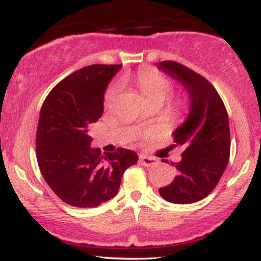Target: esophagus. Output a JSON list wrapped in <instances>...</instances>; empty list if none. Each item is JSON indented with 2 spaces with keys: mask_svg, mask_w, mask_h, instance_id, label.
I'll use <instances>...</instances> for the list:
<instances>
[{
  "mask_svg": "<svg viewBox=\"0 0 261 261\" xmlns=\"http://www.w3.org/2000/svg\"><path fill=\"white\" fill-rule=\"evenodd\" d=\"M140 162H141V164H142V166L151 167V166H154V164L157 163V160H155L154 157H149V155L141 154L140 155Z\"/></svg>",
  "mask_w": 261,
  "mask_h": 261,
  "instance_id": "esophagus-1",
  "label": "esophagus"
}]
</instances>
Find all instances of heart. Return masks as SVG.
<instances>
[{"label":"heart","mask_w":261,"mask_h":261,"mask_svg":"<svg viewBox=\"0 0 261 261\" xmlns=\"http://www.w3.org/2000/svg\"><path fill=\"white\" fill-rule=\"evenodd\" d=\"M137 85H139L140 91L145 97V99H147V98H161L164 100L170 92L169 81L153 68L141 70L137 73ZM119 89H120V86L118 83L110 87L109 91L107 92V104L112 103L115 95L118 94Z\"/></svg>","instance_id":"1"}]
</instances>
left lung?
<instances>
[{
  "label": "left lung",
  "mask_w": 261,
  "mask_h": 261,
  "mask_svg": "<svg viewBox=\"0 0 261 261\" xmlns=\"http://www.w3.org/2000/svg\"><path fill=\"white\" fill-rule=\"evenodd\" d=\"M157 68L180 83L189 99L187 118L173 133L175 145L184 148L174 163L178 175L160 188V194L173 203L200 201L214 190L228 164V114L214 86L199 73L174 61L158 62Z\"/></svg>",
  "instance_id": "8db88e82"
}]
</instances>
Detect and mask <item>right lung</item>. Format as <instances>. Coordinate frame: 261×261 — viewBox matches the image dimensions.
I'll use <instances>...</instances> for the list:
<instances>
[{
    "instance_id": "add662e5",
    "label": "right lung",
    "mask_w": 261,
    "mask_h": 261,
    "mask_svg": "<svg viewBox=\"0 0 261 261\" xmlns=\"http://www.w3.org/2000/svg\"><path fill=\"white\" fill-rule=\"evenodd\" d=\"M121 65H91L62 80L45 99L37 130V160L45 181L62 201L97 207L118 194L124 172L139 161L118 148L100 154L89 127L103 114L104 94Z\"/></svg>"
}]
</instances>
